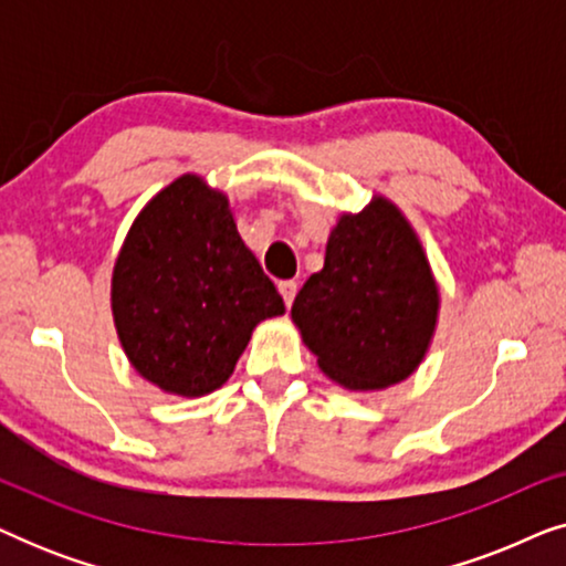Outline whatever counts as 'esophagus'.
I'll use <instances>...</instances> for the list:
<instances>
[{"label":"esophagus","instance_id":"34e87169","mask_svg":"<svg viewBox=\"0 0 566 566\" xmlns=\"http://www.w3.org/2000/svg\"><path fill=\"white\" fill-rule=\"evenodd\" d=\"M277 291H281V296L285 301V306L291 308L293 298H296V291H298V283L296 281H283L281 285H277Z\"/></svg>","mask_w":566,"mask_h":566}]
</instances>
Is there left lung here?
Listing matches in <instances>:
<instances>
[{
    "label": "left lung",
    "instance_id": "obj_1",
    "mask_svg": "<svg viewBox=\"0 0 566 566\" xmlns=\"http://www.w3.org/2000/svg\"><path fill=\"white\" fill-rule=\"evenodd\" d=\"M438 283L415 229L376 196L329 231L324 268L298 291L293 324L332 381L376 391L420 366L436 332Z\"/></svg>",
    "mask_w": 566,
    "mask_h": 566
}]
</instances>
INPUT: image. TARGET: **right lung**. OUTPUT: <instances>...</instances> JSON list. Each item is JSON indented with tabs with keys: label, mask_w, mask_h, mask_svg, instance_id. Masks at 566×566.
Here are the masks:
<instances>
[{
	"label": "right lung",
	"mask_w": 566,
	"mask_h": 566,
	"mask_svg": "<svg viewBox=\"0 0 566 566\" xmlns=\"http://www.w3.org/2000/svg\"><path fill=\"white\" fill-rule=\"evenodd\" d=\"M113 319L130 366L177 397L227 384L281 293L239 237L229 198L182 175L136 216L113 268Z\"/></svg>",
	"instance_id": "right-lung-1"
}]
</instances>
